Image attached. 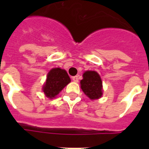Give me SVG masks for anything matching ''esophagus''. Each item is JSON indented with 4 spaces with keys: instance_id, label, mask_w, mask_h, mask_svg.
Wrapping results in <instances>:
<instances>
[{
    "instance_id": "1",
    "label": "esophagus",
    "mask_w": 149,
    "mask_h": 149,
    "mask_svg": "<svg viewBox=\"0 0 149 149\" xmlns=\"http://www.w3.org/2000/svg\"><path fill=\"white\" fill-rule=\"evenodd\" d=\"M78 80H79L78 76H74V77H72V81H74V82L77 83L78 82Z\"/></svg>"
}]
</instances>
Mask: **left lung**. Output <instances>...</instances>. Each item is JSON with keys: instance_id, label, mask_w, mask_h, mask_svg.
Segmentation results:
<instances>
[{"instance_id": "8db88e82", "label": "left lung", "mask_w": 149, "mask_h": 149, "mask_svg": "<svg viewBox=\"0 0 149 149\" xmlns=\"http://www.w3.org/2000/svg\"><path fill=\"white\" fill-rule=\"evenodd\" d=\"M81 87L85 95L91 100L98 99L103 95L102 81L98 72L86 71L81 81Z\"/></svg>"}]
</instances>
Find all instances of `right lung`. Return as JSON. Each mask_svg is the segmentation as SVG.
Returning <instances> with one entry per match:
<instances>
[{
	"label": "right lung",
	"instance_id": "right-lung-1",
	"mask_svg": "<svg viewBox=\"0 0 149 149\" xmlns=\"http://www.w3.org/2000/svg\"><path fill=\"white\" fill-rule=\"evenodd\" d=\"M71 82L66 71L60 68H54L48 73L42 90L47 98L52 99Z\"/></svg>",
	"mask_w": 149,
	"mask_h": 149
}]
</instances>
